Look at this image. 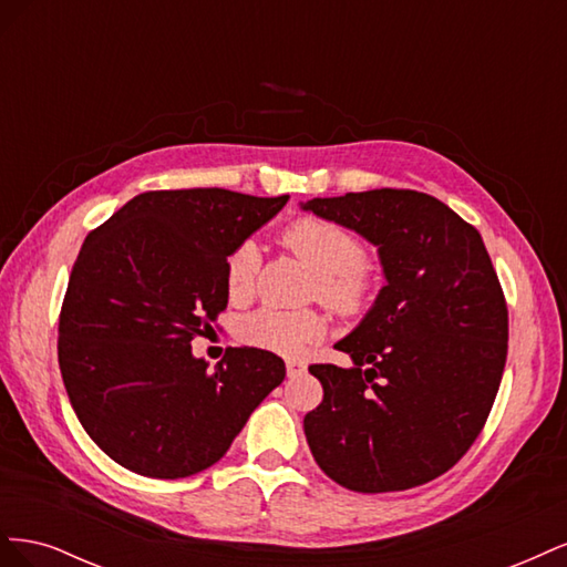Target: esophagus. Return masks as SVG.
<instances>
[{
  "label": "esophagus",
  "instance_id": "obj_1",
  "mask_svg": "<svg viewBox=\"0 0 567 567\" xmlns=\"http://www.w3.org/2000/svg\"><path fill=\"white\" fill-rule=\"evenodd\" d=\"M305 362H300V359H286V371L288 375H300L305 371Z\"/></svg>",
  "mask_w": 567,
  "mask_h": 567
}]
</instances>
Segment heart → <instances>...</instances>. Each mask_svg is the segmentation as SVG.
<instances>
[{
    "mask_svg": "<svg viewBox=\"0 0 567 567\" xmlns=\"http://www.w3.org/2000/svg\"><path fill=\"white\" fill-rule=\"evenodd\" d=\"M284 244L317 271L319 300L342 317L367 310L373 296V271L367 265L364 241L331 219L302 217L284 231ZM260 255L252 241L238 244L225 262L231 298H244L255 279ZM326 333V317L317 310L262 307L244 319L238 336L252 348L296 357Z\"/></svg>",
    "mask_w": 567,
    "mask_h": 567,
    "instance_id": "heart-1",
    "label": "heart"
}]
</instances>
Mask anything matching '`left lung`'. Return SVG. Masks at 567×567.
Masks as SVG:
<instances>
[{"mask_svg":"<svg viewBox=\"0 0 567 567\" xmlns=\"http://www.w3.org/2000/svg\"><path fill=\"white\" fill-rule=\"evenodd\" d=\"M302 210L379 246L388 281L336 342L354 367H310L323 388L305 416L312 456L352 492L431 483L483 431L506 364L508 310L483 236L411 188L312 198Z\"/></svg>","mask_w":567,"mask_h":567,"instance_id":"8db88e82","label":"left lung"}]
</instances>
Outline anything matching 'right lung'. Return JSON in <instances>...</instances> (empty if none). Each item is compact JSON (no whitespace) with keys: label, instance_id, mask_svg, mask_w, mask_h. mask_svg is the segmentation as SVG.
Wrapping results in <instances>:
<instances>
[{"label":"right lung","instance_id":"obj_1","mask_svg":"<svg viewBox=\"0 0 567 567\" xmlns=\"http://www.w3.org/2000/svg\"><path fill=\"white\" fill-rule=\"evenodd\" d=\"M286 200L146 192L84 238L61 305L59 367L82 427L123 468L158 480L210 468L281 385L274 352L229 348L210 371L192 340L225 312L229 252Z\"/></svg>","mask_w":567,"mask_h":567}]
</instances>
